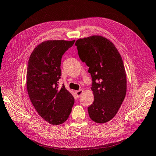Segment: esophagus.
<instances>
[{"instance_id": "esophagus-1", "label": "esophagus", "mask_w": 156, "mask_h": 156, "mask_svg": "<svg viewBox=\"0 0 156 156\" xmlns=\"http://www.w3.org/2000/svg\"><path fill=\"white\" fill-rule=\"evenodd\" d=\"M83 90H79V91H77L75 92V94H76V96H77V98H80L81 94L83 93Z\"/></svg>"}]
</instances>
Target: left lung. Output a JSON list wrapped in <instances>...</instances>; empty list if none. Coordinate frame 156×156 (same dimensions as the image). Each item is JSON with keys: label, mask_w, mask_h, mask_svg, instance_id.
Masks as SVG:
<instances>
[{"label": "left lung", "mask_w": 156, "mask_h": 156, "mask_svg": "<svg viewBox=\"0 0 156 156\" xmlns=\"http://www.w3.org/2000/svg\"><path fill=\"white\" fill-rule=\"evenodd\" d=\"M75 45L92 78L94 101L88 107L90 118L98 123L108 122L126 95V73L121 55L112 42L99 35L79 39Z\"/></svg>", "instance_id": "obj_1"}]
</instances>
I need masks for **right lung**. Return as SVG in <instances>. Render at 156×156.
<instances>
[{
  "label": "right lung",
  "instance_id": "obj_1",
  "mask_svg": "<svg viewBox=\"0 0 156 156\" xmlns=\"http://www.w3.org/2000/svg\"><path fill=\"white\" fill-rule=\"evenodd\" d=\"M75 40H49L37 45L31 53L27 73L29 98L39 115L52 125L66 121L75 103L64 85L58 87L61 58Z\"/></svg>",
  "mask_w": 156,
  "mask_h": 156
}]
</instances>
